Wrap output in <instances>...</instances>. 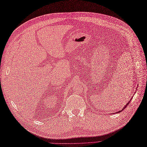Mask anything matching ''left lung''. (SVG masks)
I'll list each match as a JSON object with an SVG mask.
<instances>
[{"label": "left lung", "mask_w": 147, "mask_h": 147, "mask_svg": "<svg viewBox=\"0 0 147 147\" xmlns=\"http://www.w3.org/2000/svg\"><path fill=\"white\" fill-rule=\"evenodd\" d=\"M131 99H130V100L129 101V102H127V103L126 104V105H125V106H124V107H123V109H121V111H118V112H117V113H118V112H121V111H122L123 110H124V109H125V108H126V107L127 106V105H129V102H130V101H131Z\"/></svg>", "instance_id": "8db88e82"}]
</instances>
